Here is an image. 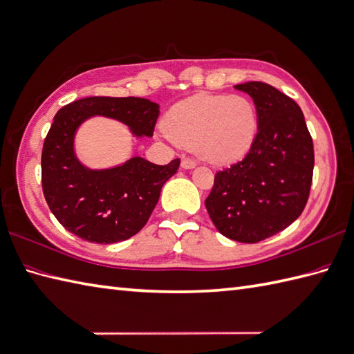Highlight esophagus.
Wrapping results in <instances>:
<instances>
[{
  "label": "esophagus",
  "instance_id": "34e87169",
  "mask_svg": "<svg viewBox=\"0 0 354 354\" xmlns=\"http://www.w3.org/2000/svg\"><path fill=\"white\" fill-rule=\"evenodd\" d=\"M180 167L185 169V170L194 169V167H196V161H194V160H190V158H184L183 161H180Z\"/></svg>",
  "mask_w": 354,
  "mask_h": 354
}]
</instances>
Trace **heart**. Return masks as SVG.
<instances>
[{"label":"heart","instance_id":"b5f03b06","mask_svg":"<svg viewBox=\"0 0 354 354\" xmlns=\"http://www.w3.org/2000/svg\"><path fill=\"white\" fill-rule=\"evenodd\" d=\"M162 127L175 143L205 161L229 164L250 151L258 111L248 96L197 93L171 106Z\"/></svg>","mask_w":354,"mask_h":354}]
</instances>
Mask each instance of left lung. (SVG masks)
I'll list each match as a JSON object with an SVG mask.
<instances>
[{
  "instance_id": "left-lung-1",
  "label": "left lung",
  "mask_w": 354,
  "mask_h": 354,
  "mask_svg": "<svg viewBox=\"0 0 354 354\" xmlns=\"http://www.w3.org/2000/svg\"><path fill=\"white\" fill-rule=\"evenodd\" d=\"M258 111V134L249 153L218 171L205 201L217 231L234 241L258 243L297 220L309 197L314 145L301 109L273 86H234Z\"/></svg>"
}]
</instances>
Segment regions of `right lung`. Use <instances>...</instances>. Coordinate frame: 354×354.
<instances>
[{
	"label": "right lung",
	"mask_w": 354,
	"mask_h": 354,
	"mask_svg": "<svg viewBox=\"0 0 354 354\" xmlns=\"http://www.w3.org/2000/svg\"><path fill=\"white\" fill-rule=\"evenodd\" d=\"M160 105L145 97L90 96L57 111L42 151V187L49 209L69 232L90 243L111 244L136 235L149 220L162 185L179 160L158 166L142 157L92 169L78 158L75 136L88 119L127 125L134 138L152 137Z\"/></svg>",
	"instance_id": "obj_1"
}]
</instances>
